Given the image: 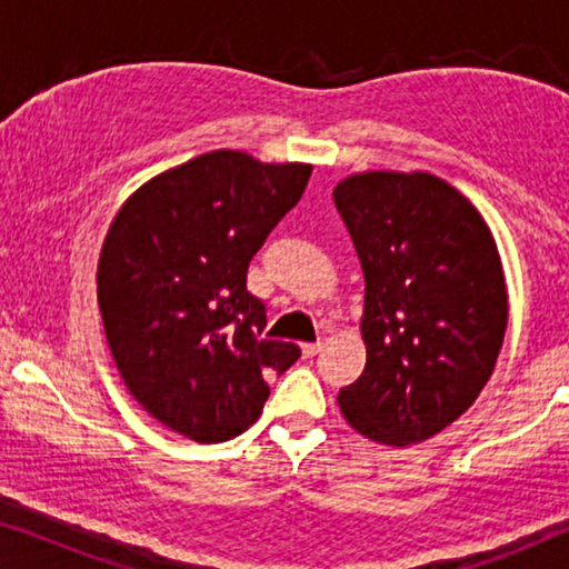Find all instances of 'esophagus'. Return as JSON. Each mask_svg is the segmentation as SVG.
Returning a JSON list of instances; mask_svg holds the SVG:
<instances>
[{
  "instance_id": "34e87169",
  "label": "esophagus",
  "mask_w": 569,
  "mask_h": 569,
  "mask_svg": "<svg viewBox=\"0 0 569 569\" xmlns=\"http://www.w3.org/2000/svg\"><path fill=\"white\" fill-rule=\"evenodd\" d=\"M321 349H323L321 341H316V345H302V355H306V357H316L318 352H321Z\"/></svg>"
}]
</instances>
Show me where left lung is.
Returning a JSON list of instances; mask_svg holds the SVG:
<instances>
[{
    "label": "left lung",
    "instance_id": "obj_1",
    "mask_svg": "<svg viewBox=\"0 0 569 569\" xmlns=\"http://www.w3.org/2000/svg\"><path fill=\"white\" fill-rule=\"evenodd\" d=\"M365 274L362 376L339 391L352 430L380 446L456 422L492 376L508 329L495 236L448 181L368 170L333 189Z\"/></svg>",
    "mask_w": 569,
    "mask_h": 569
}]
</instances>
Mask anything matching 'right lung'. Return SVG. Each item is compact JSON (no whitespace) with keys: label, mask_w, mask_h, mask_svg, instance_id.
I'll return each mask as SVG.
<instances>
[{"label":"right lung","mask_w":569,"mask_h":569,"mask_svg":"<svg viewBox=\"0 0 569 569\" xmlns=\"http://www.w3.org/2000/svg\"><path fill=\"white\" fill-rule=\"evenodd\" d=\"M313 166L214 150L150 178L123 201L98 259L108 347L147 415L183 438L224 442L261 417L269 386L300 357L261 339L246 271L298 204Z\"/></svg>","instance_id":"1"}]
</instances>
